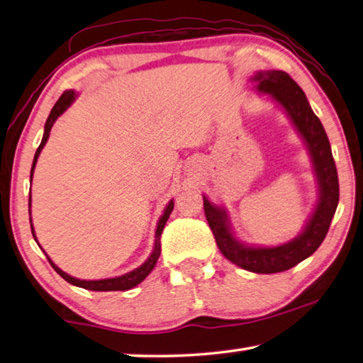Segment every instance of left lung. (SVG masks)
Returning a JSON list of instances; mask_svg holds the SVG:
<instances>
[{
    "label": "left lung",
    "mask_w": 363,
    "mask_h": 363,
    "mask_svg": "<svg viewBox=\"0 0 363 363\" xmlns=\"http://www.w3.org/2000/svg\"><path fill=\"white\" fill-rule=\"evenodd\" d=\"M251 82L256 83L257 91L270 94L274 101L285 108L309 149L318 182V203L315 211L312 213L301 235L294 240L280 247L255 248L240 243L232 235L227 213L223 208L213 205L206 196H203V208L218 248L227 259L250 272L275 274L294 267L306 257L314 255L315 250L320 247L340 201V182H337L336 164L331 155L327 133L317 115L312 112L304 91L299 88L298 83L281 70L257 72Z\"/></svg>",
    "instance_id": "obj_1"
}]
</instances>
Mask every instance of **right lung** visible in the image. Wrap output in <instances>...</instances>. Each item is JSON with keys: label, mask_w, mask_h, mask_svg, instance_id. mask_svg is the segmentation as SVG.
<instances>
[{"label": "right lung", "mask_w": 363, "mask_h": 363, "mask_svg": "<svg viewBox=\"0 0 363 363\" xmlns=\"http://www.w3.org/2000/svg\"><path fill=\"white\" fill-rule=\"evenodd\" d=\"M75 101V91H65V93L59 97V101L56 102V106L52 107L51 113H49L48 120H46V125H45V134H43V139H41V144L38 149H36V153H35V158H33V164H32V173H30V179H32L33 176V169H35V164H36V160H38L40 153H41V149L45 147V144L48 143V138H49V133H51V128L54 125V121L57 120V116L62 115L67 107L70 106V104ZM30 199L32 196H28V208H30ZM174 208V201L171 200L168 206L164 208V213L163 216L160 218L158 220V225H157V232H155V247H153V251L152 255L149 256V259H147L143 266L131 270V272H128L125 275H121V277H115V279H104V280H79V279H75V277H70L69 274H65L64 270H60L56 264H54L51 259L48 257V261L51 262V266L54 267V270L62 277L64 280L69 281V284L75 285V286H79V288H84V290H91V291H125V290H131L133 286L139 285L140 281H143L147 275H149L152 272V269L155 267V264L158 261L160 257V253H162V243H160V237H162V232H163V227L164 224H167V220L169 218L171 211H173ZM32 220V219H30ZM32 233L35 237V232H33V225H32ZM36 240V237H35Z\"/></svg>", "instance_id": "add662e5"}]
</instances>
